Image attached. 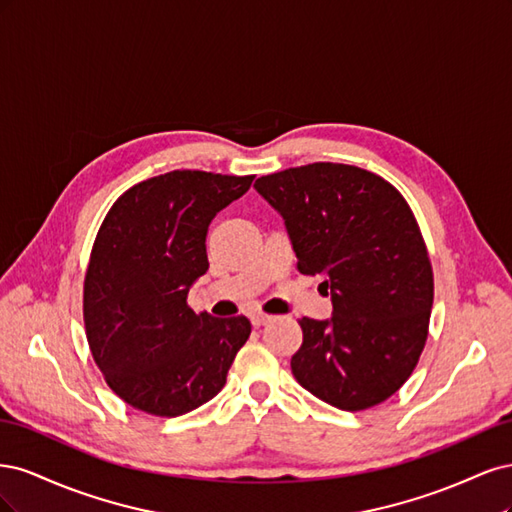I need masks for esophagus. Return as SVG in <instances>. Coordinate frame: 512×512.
<instances>
[{
	"instance_id": "esophagus-1",
	"label": "esophagus",
	"mask_w": 512,
	"mask_h": 512,
	"mask_svg": "<svg viewBox=\"0 0 512 512\" xmlns=\"http://www.w3.org/2000/svg\"><path fill=\"white\" fill-rule=\"evenodd\" d=\"M250 320H252L254 327H262V324H267V322L271 320V316L262 314V312H256V314H252V316H250Z\"/></svg>"
}]
</instances>
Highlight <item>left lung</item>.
I'll use <instances>...</instances> for the list:
<instances>
[{
  "instance_id": "8db88e82",
  "label": "left lung",
  "mask_w": 512,
  "mask_h": 512,
  "mask_svg": "<svg viewBox=\"0 0 512 512\" xmlns=\"http://www.w3.org/2000/svg\"><path fill=\"white\" fill-rule=\"evenodd\" d=\"M254 188L282 213L297 269L331 290V320H299L294 378L339 410L382 404L421 359L433 305L427 245L406 198L365 168L333 162L286 168Z\"/></svg>"
}]
</instances>
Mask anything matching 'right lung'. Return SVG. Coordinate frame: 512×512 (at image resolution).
<instances>
[{"label": "right lung", "instance_id": "1", "mask_svg": "<svg viewBox=\"0 0 512 512\" xmlns=\"http://www.w3.org/2000/svg\"><path fill=\"white\" fill-rule=\"evenodd\" d=\"M252 181L170 170L132 185L108 209L85 273L83 318L106 384L132 408L179 416L226 384L252 324L196 314L188 292L209 269L211 220Z\"/></svg>", "mask_w": 512, "mask_h": 512}]
</instances>
